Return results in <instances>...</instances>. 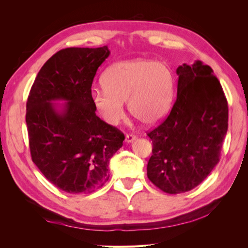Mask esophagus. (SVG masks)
I'll use <instances>...</instances> for the list:
<instances>
[{"label": "esophagus", "instance_id": "obj_1", "mask_svg": "<svg viewBox=\"0 0 248 248\" xmlns=\"http://www.w3.org/2000/svg\"><path fill=\"white\" fill-rule=\"evenodd\" d=\"M136 140H137V137L134 136V134H132V133L126 134V137H125V141L126 142H132V141H134Z\"/></svg>", "mask_w": 248, "mask_h": 248}]
</instances>
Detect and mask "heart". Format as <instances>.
Here are the masks:
<instances>
[{
    "instance_id": "heart-1",
    "label": "heart",
    "mask_w": 248,
    "mask_h": 248,
    "mask_svg": "<svg viewBox=\"0 0 248 248\" xmlns=\"http://www.w3.org/2000/svg\"><path fill=\"white\" fill-rule=\"evenodd\" d=\"M101 82L104 89L94 90L92 101L110 125L125 118L127 100L132 116L148 125L160 121L170 108L175 78L167 63L148 59L119 62L106 70Z\"/></svg>"
}]
</instances>
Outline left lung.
Listing matches in <instances>:
<instances>
[{"label": "left lung", "mask_w": 248, "mask_h": 248, "mask_svg": "<svg viewBox=\"0 0 248 248\" xmlns=\"http://www.w3.org/2000/svg\"><path fill=\"white\" fill-rule=\"evenodd\" d=\"M177 98L168 118L148 132L150 181L162 191H189L219 162L228 131V101L210 66L197 61L177 68Z\"/></svg>", "instance_id": "1"}]
</instances>
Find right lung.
<instances>
[{
	"label": "right lung",
	"instance_id": "right-lung-1",
	"mask_svg": "<svg viewBox=\"0 0 248 248\" xmlns=\"http://www.w3.org/2000/svg\"><path fill=\"white\" fill-rule=\"evenodd\" d=\"M108 47H68L49 58L27 101L26 122L33 162L68 193H91L109 178L108 163L124 134L95 114L92 82ZM66 102L59 110L52 101Z\"/></svg>",
	"mask_w": 248,
	"mask_h": 248
}]
</instances>
